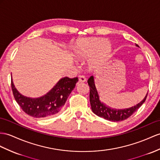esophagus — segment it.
Here are the masks:
<instances>
[{"label":"esophagus","mask_w":160,"mask_h":160,"mask_svg":"<svg viewBox=\"0 0 160 160\" xmlns=\"http://www.w3.org/2000/svg\"><path fill=\"white\" fill-rule=\"evenodd\" d=\"M86 81V78L83 75H80L79 76V83H84Z\"/></svg>","instance_id":"esophagus-1"}]
</instances>
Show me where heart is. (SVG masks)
<instances>
[{"label":"heart","instance_id":"obj_1","mask_svg":"<svg viewBox=\"0 0 160 160\" xmlns=\"http://www.w3.org/2000/svg\"><path fill=\"white\" fill-rule=\"evenodd\" d=\"M112 48L109 41H104L102 38H90L79 42L75 49V56L79 59L89 57L93 52L94 55L88 61L89 68H93L106 60Z\"/></svg>","mask_w":160,"mask_h":160}]
</instances>
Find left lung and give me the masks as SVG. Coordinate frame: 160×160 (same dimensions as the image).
Listing matches in <instances>:
<instances>
[{
  "label": "left lung",
  "mask_w": 160,
  "mask_h": 160,
  "mask_svg": "<svg viewBox=\"0 0 160 160\" xmlns=\"http://www.w3.org/2000/svg\"><path fill=\"white\" fill-rule=\"evenodd\" d=\"M138 47V45H136ZM88 83L90 89L89 92V100H90L91 107L93 112L100 118L112 122H120L128 119V118L137 111L145 102L147 98V93L144 99L138 104L130 108H123V109H117L111 108L100 101L99 93L95 85L94 77L91 76L88 80Z\"/></svg>",
  "instance_id": "1"
}]
</instances>
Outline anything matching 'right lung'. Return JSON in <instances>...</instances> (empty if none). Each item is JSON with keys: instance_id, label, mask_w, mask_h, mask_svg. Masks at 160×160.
Segmentation results:
<instances>
[{"instance_id": "add662e5", "label": "right lung", "mask_w": 160, "mask_h": 160, "mask_svg": "<svg viewBox=\"0 0 160 160\" xmlns=\"http://www.w3.org/2000/svg\"><path fill=\"white\" fill-rule=\"evenodd\" d=\"M77 81V77H63L46 94L34 98L21 94L15 88L12 78L11 88L15 100L26 114L33 118H42L53 116L61 111Z\"/></svg>"}]
</instances>
